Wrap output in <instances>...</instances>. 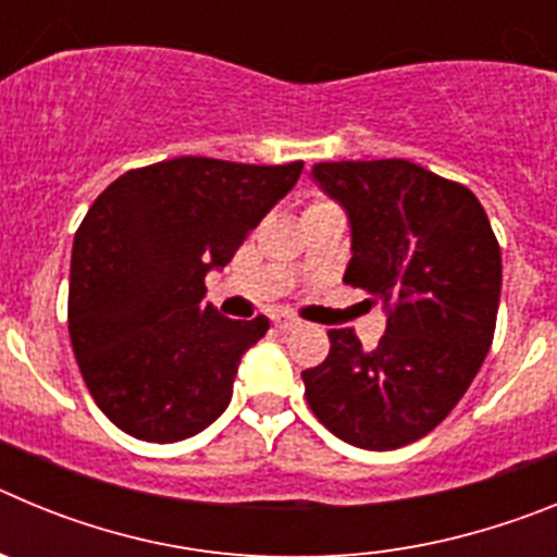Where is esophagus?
I'll return each instance as SVG.
<instances>
[{
	"label": "esophagus",
	"mask_w": 557,
	"mask_h": 557,
	"mask_svg": "<svg viewBox=\"0 0 557 557\" xmlns=\"http://www.w3.org/2000/svg\"><path fill=\"white\" fill-rule=\"evenodd\" d=\"M273 326H275V332H293V329H298V321H295V318H289V314H275Z\"/></svg>",
	"instance_id": "1"
}]
</instances>
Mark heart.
Segmentation results:
<instances>
[{
	"label": "heart",
	"instance_id": "1",
	"mask_svg": "<svg viewBox=\"0 0 557 557\" xmlns=\"http://www.w3.org/2000/svg\"><path fill=\"white\" fill-rule=\"evenodd\" d=\"M323 203V200H318V203H312V206H321Z\"/></svg>",
	"mask_w": 557,
	"mask_h": 557
}]
</instances>
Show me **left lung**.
<instances>
[{
    "mask_svg": "<svg viewBox=\"0 0 557 557\" xmlns=\"http://www.w3.org/2000/svg\"><path fill=\"white\" fill-rule=\"evenodd\" d=\"M312 175L351 220L343 282L387 309V329L373 351L332 329L304 396L339 441L398 449L455 410L494 343L499 243L469 186L412 161H321Z\"/></svg>",
    "mask_w": 557,
    "mask_h": 557,
    "instance_id": "8db88e82",
    "label": "left lung"
}]
</instances>
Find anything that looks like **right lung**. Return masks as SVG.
Here are the masks:
<instances>
[{"label":"right lung","instance_id":"1","mask_svg":"<svg viewBox=\"0 0 557 557\" xmlns=\"http://www.w3.org/2000/svg\"><path fill=\"white\" fill-rule=\"evenodd\" d=\"M301 170L181 156L127 170L91 203L72 245L69 337L122 432L175 444L223 416L270 321L223 318L203 301L206 273L234 259Z\"/></svg>","mask_w":557,"mask_h":557}]
</instances>
